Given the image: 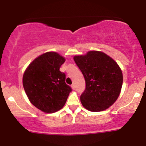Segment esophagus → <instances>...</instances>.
Listing matches in <instances>:
<instances>
[{"mask_svg": "<svg viewBox=\"0 0 146 146\" xmlns=\"http://www.w3.org/2000/svg\"><path fill=\"white\" fill-rule=\"evenodd\" d=\"M71 88H73V90H75V86L74 84H73L71 85Z\"/></svg>", "mask_w": 146, "mask_h": 146, "instance_id": "1", "label": "esophagus"}]
</instances>
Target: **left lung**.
Wrapping results in <instances>:
<instances>
[{
    "label": "left lung",
    "mask_w": 146,
    "mask_h": 146,
    "mask_svg": "<svg viewBox=\"0 0 146 146\" xmlns=\"http://www.w3.org/2000/svg\"><path fill=\"white\" fill-rule=\"evenodd\" d=\"M73 59L86 82V88L80 96L83 106L92 112L109 108L118 98L123 83L118 64L104 53L96 51L75 56Z\"/></svg>",
    "instance_id": "obj_1"
}]
</instances>
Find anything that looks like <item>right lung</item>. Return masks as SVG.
Returning <instances> with one entry per match:
<instances>
[{"label": "right lung", "mask_w": 146, "mask_h": 146, "mask_svg": "<svg viewBox=\"0 0 146 146\" xmlns=\"http://www.w3.org/2000/svg\"><path fill=\"white\" fill-rule=\"evenodd\" d=\"M64 62L58 53L47 52L33 60L23 75V87L29 101L44 113L62 108L72 91L65 82L66 75L60 71Z\"/></svg>", "instance_id": "obj_1"}]
</instances>
